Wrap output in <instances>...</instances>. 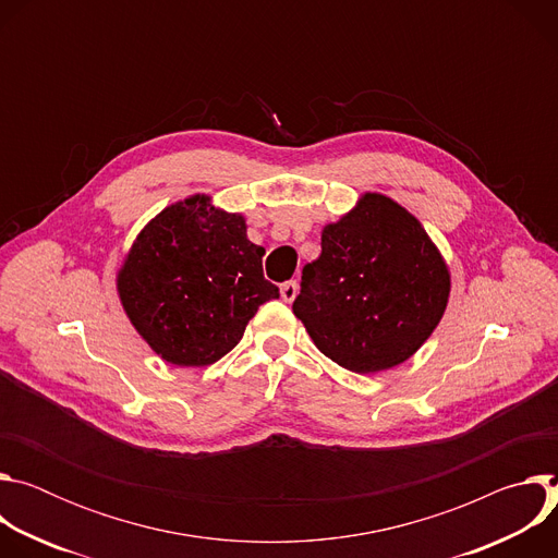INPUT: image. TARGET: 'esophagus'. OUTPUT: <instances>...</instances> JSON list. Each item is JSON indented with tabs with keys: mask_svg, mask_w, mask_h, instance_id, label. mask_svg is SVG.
<instances>
[{
	"mask_svg": "<svg viewBox=\"0 0 558 558\" xmlns=\"http://www.w3.org/2000/svg\"><path fill=\"white\" fill-rule=\"evenodd\" d=\"M295 295H298V282H295V280H289V282H284V284L280 287V298H282L284 302H293Z\"/></svg>",
	"mask_w": 558,
	"mask_h": 558,
	"instance_id": "34e87169",
	"label": "esophagus"
}]
</instances>
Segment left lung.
<instances>
[{
  "instance_id": "8db88e82",
  "label": "left lung",
  "mask_w": 558,
  "mask_h": 558,
  "mask_svg": "<svg viewBox=\"0 0 558 558\" xmlns=\"http://www.w3.org/2000/svg\"><path fill=\"white\" fill-rule=\"evenodd\" d=\"M450 271L422 222L366 192L323 229V254L304 265L293 313L342 368L379 373L407 362L437 329Z\"/></svg>"
}]
</instances>
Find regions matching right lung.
<instances>
[{"label":"right lung","mask_w":558,"mask_h":558,"mask_svg":"<svg viewBox=\"0 0 558 558\" xmlns=\"http://www.w3.org/2000/svg\"><path fill=\"white\" fill-rule=\"evenodd\" d=\"M263 256L243 214L196 194L141 229L117 274V291L156 355L177 366H207L241 342L260 304L280 298L263 276Z\"/></svg>","instance_id":"right-lung-1"}]
</instances>
